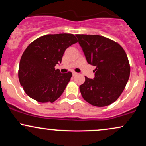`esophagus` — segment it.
<instances>
[{"mask_svg":"<svg viewBox=\"0 0 146 146\" xmlns=\"http://www.w3.org/2000/svg\"><path fill=\"white\" fill-rule=\"evenodd\" d=\"M77 74H78V73H77L76 72H75V71L73 72V76H75V75H77Z\"/></svg>","mask_w":146,"mask_h":146,"instance_id":"34e87169","label":"esophagus"}]
</instances>
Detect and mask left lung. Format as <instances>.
<instances>
[{
	"mask_svg": "<svg viewBox=\"0 0 146 146\" xmlns=\"http://www.w3.org/2000/svg\"><path fill=\"white\" fill-rule=\"evenodd\" d=\"M87 62L95 66L94 79L85 76L80 86L82 96L90 104L103 107L121 95L128 81L130 66L122 46L99 35L76 34Z\"/></svg>",
	"mask_w": 146,
	"mask_h": 146,
	"instance_id": "8db88e82",
	"label": "left lung"
}]
</instances>
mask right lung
Segmentation results:
<instances>
[{"mask_svg": "<svg viewBox=\"0 0 146 146\" xmlns=\"http://www.w3.org/2000/svg\"><path fill=\"white\" fill-rule=\"evenodd\" d=\"M77 42L72 33L47 34L26 48L20 61L18 78L28 96L42 103H52L61 96L72 73H61L55 66L61 63L65 50Z\"/></svg>", "mask_w": 146, "mask_h": 146, "instance_id": "1", "label": "right lung"}]
</instances>
